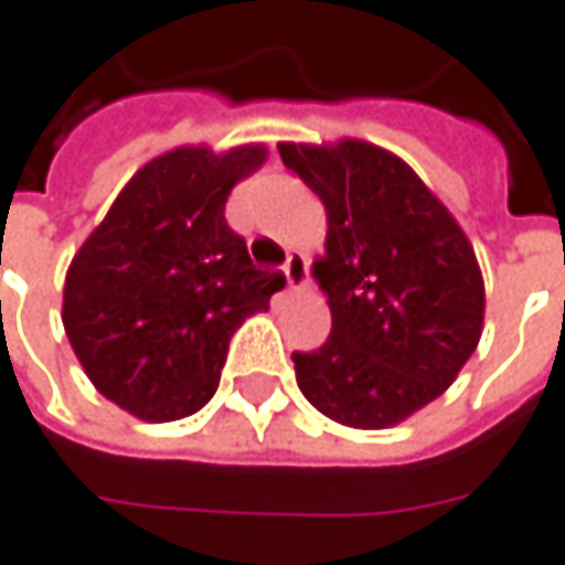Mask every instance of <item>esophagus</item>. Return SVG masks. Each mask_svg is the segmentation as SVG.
Returning a JSON list of instances; mask_svg holds the SVG:
<instances>
[{
    "label": "esophagus",
    "instance_id": "obj_1",
    "mask_svg": "<svg viewBox=\"0 0 565 565\" xmlns=\"http://www.w3.org/2000/svg\"><path fill=\"white\" fill-rule=\"evenodd\" d=\"M284 278L287 284L294 287V290H303L309 281V262L303 253H290L287 262H284Z\"/></svg>",
    "mask_w": 565,
    "mask_h": 565
}]
</instances>
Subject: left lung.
I'll list each match as a JSON object with an SVG mask.
<instances>
[{
  "label": "left lung",
  "mask_w": 565,
  "mask_h": 565,
  "mask_svg": "<svg viewBox=\"0 0 565 565\" xmlns=\"http://www.w3.org/2000/svg\"><path fill=\"white\" fill-rule=\"evenodd\" d=\"M329 217L312 278L331 334L294 354L297 385L326 417L385 429L439 398L483 331V275L471 239L427 183L380 145H278Z\"/></svg>",
  "instance_id": "obj_1"
}]
</instances>
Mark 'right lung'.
<instances>
[{"instance_id": "obj_1", "label": "right lung", "mask_w": 565, "mask_h": 565, "mask_svg": "<svg viewBox=\"0 0 565 565\" xmlns=\"http://www.w3.org/2000/svg\"><path fill=\"white\" fill-rule=\"evenodd\" d=\"M265 158V145H183L148 160L75 253L62 326L113 405L154 424L202 411L234 331L284 287L224 221L231 189Z\"/></svg>"}]
</instances>
